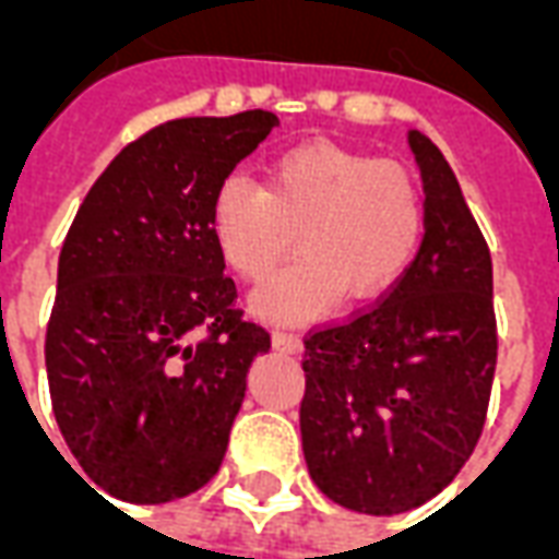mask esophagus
Masks as SVG:
<instances>
[{
    "instance_id": "34e87169",
    "label": "esophagus",
    "mask_w": 559,
    "mask_h": 559,
    "mask_svg": "<svg viewBox=\"0 0 559 559\" xmlns=\"http://www.w3.org/2000/svg\"><path fill=\"white\" fill-rule=\"evenodd\" d=\"M272 344H275L278 350L296 353L302 347V338H299L296 332H290V329H275V332H272Z\"/></svg>"
}]
</instances>
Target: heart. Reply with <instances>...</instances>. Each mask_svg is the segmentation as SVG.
<instances>
[{"label": "heart", "mask_w": 559, "mask_h": 559, "mask_svg": "<svg viewBox=\"0 0 559 559\" xmlns=\"http://www.w3.org/2000/svg\"><path fill=\"white\" fill-rule=\"evenodd\" d=\"M212 233L236 275L266 281L299 233L305 257L257 296L269 317L317 314L341 290L368 299L411 269L425 236V197L404 164L305 143L269 164L263 188L227 179L212 200Z\"/></svg>", "instance_id": "obj_1"}]
</instances>
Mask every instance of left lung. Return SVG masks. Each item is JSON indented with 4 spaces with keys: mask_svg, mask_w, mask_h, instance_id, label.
Returning <instances> with one entry per match:
<instances>
[{
    "mask_svg": "<svg viewBox=\"0 0 559 559\" xmlns=\"http://www.w3.org/2000/svg\"><path fill=\"white\" fill-rule=\"evenodd\" d=\"M425 239L377 302L305 335L299 407L311 479L329 500L395 515L428 503L479 443L493 368L491 251L443 152L413 128Z\"/></svg>",
    "mask_w": 559,
    "mask_h": 559,
    "instance_id": "left-lung-1",
    "label": "left lung"
}]
</instances>
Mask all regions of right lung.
<instances>
[{"label": "right lung", "instance_id": "right-lung-1", "mask_svg": "<svg viewBox=\"0 0 559 559\" xmlns=\"http://www.w3.org/2000/svg\"><path fill=\"white\" fill-rule=\"evenodd\" d=\"M278 116L148 128L68 227L44 356L59 431L98 488L167 503L218 473L245 377L272 338L236 305L212 200Z\"/></svg>", "mask_w": 559, "mask_h": 559}]
</instances>
